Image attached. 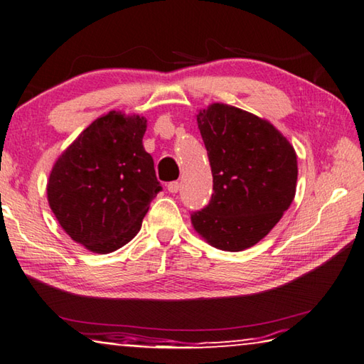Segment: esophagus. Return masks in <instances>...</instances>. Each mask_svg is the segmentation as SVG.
I'll use <instances>...</instances> for the list:
<instances>
[{
	"mask_svg": "<svg viewBox=\"0 0 364 364\" xmlns=\"http://www.w3.org/2000/svg\"><path fill=\"white\" fill-rule=\"evenodd\" d=\"M180 188H181V184L178 181H172V183L167 184V191L170 192V194H176V192L180 191Z\"/></svg>",
	"mask_w": 364,
	"mask_h": 364,
	"instance_id": "esophagus-1",
	"label": "esophagus"
}]
</instances>
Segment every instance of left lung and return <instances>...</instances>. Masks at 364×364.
Masks as SVG:
<instances>
[{
	"label": "left lung",
	"mask_w": 364,
	"mask_h": 364,
	"mask_svg": "<svg viewBox=\"0 0 364 364\" xmlns=\"http://www.w3.org/2000/svg\"><path fill=\"white\" fill-rule=\"evenodd\" d=\"M196 117L215 192L191 216L192 227L213 247L245 251L265 238L294 202L296 153L268 119L238 107L215 102Z\"/></svg>",
	"instance_id": "left-lung-1"
}]
</instances>
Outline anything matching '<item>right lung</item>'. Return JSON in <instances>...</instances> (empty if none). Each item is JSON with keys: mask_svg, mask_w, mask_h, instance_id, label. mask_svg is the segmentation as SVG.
Returning a JSON list of instances; mask_svg holds the SVG:
<instances>
[{"mask_svg": "<svg viewBox=\"0 0 364 364\" xmlns=\"http://www.w3.org/2000/svg\"><path fill=\"white\" fill-rule=\"evenodd\" d=\"M146 118L112 110L78 134L55 161L47 200L63 230L91 252L109 254L135 237L161 191L145 151Z\"/></svg>", "mask_w": 364, "mask_h": 364, "instance_id": "1", "label": "right lung"}]
</instances>
